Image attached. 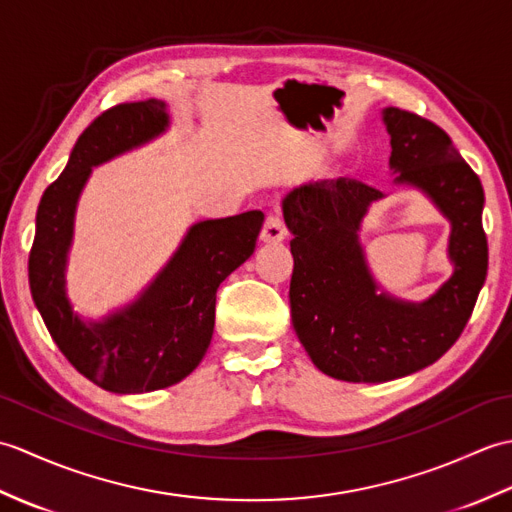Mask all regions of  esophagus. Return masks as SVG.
Wrapping results in <instances>:
<instances>
[{
    "label": "esophagus",
    "instance_id": "obj_1",
    "mask_svg": "<svg viewBox=\"0 0 512 512\" xmlns=\"http://www.w3.org/2000/svg\"><path fill=\"white\" fill-rule=\"evenodd\" d=\"M286 235H288V231H286L284 220H281L279 215L270 213V215L266 217L262 233H259V239H262L264 244H279V242H284Z\"/></svg>",
    "mask_w": 512,
    "mask_h": 512
}]
</instances>
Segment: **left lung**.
<instances>
[{"label": "left lung", "mask_w": 512, "mask_h": 512, "mask_svg": "<svg viewBox=\"0 0 512 512\" xmlns=\"http://www.w3.org/2000/svg\"><path fill=\"white\" fill-rule=\"evenodd\" d=\"M383 121L394 182L420 189L451 222L453 275L422 303L378 292L358 228L383 191L339 178L301 184L286 195L284 220L295 235L292 325L312 363L347 383H385L436 363L471 319L488 270L477 173L427 118L385 107Z\"/></svg>", "instance_id": "1"}]
</instances>
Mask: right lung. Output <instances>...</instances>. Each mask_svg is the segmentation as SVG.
<instances>
[{
  "instance_id": "1",
  "label": "right lung",
  "mask_w": 512,
  "mask_h": 512,
  "mask_svg": "<svg viewBox=\"0 0 512 512\" xmlns=\"http://www.w3.org/2000/svg\"><path fill=\"white\" fill-rule=\"evenodd\" d=\"M169 127L156 99L121 103L94 118L76 140L61 176L43 191L28 257L32 301L76 372L114 394H145L187 378L209 350L215 292L253 255L264 213L248 211L193 224L136 301L103 321H83L65 295L74 211L92 167L149 143Z\"/></svg>"
}]
</instances>
